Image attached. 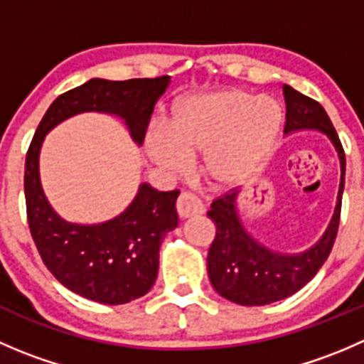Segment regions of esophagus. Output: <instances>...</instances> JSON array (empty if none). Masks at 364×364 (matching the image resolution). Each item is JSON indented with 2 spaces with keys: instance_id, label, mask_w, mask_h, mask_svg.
Masks as SVG:
<instances>
[{
  "instance_id": "1",
  "label": "esophagus",
  "mask_w": 364,
  "mask_h": 364,
  "mask_svg": "<svg viewBox=\"0 0 364 364\" xmlns=\"http://www.w3.org/2000/svg\"><path fill=\"white\" fill-rule=\"evenodd\" d=\"M176 209H178V215L181 218H190V216H197L204 213V205L199 200V197H196L190 192H183L179 196L178 203H176Z\"/></svg>"
}]
</instances>
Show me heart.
Instances as JSON below:
<instances>
[{"mask_svg":"<svg viewBox=\"0 0 364 364\" xmlns=\"http://www.w3.org/2000/svg\"><path fill=\"white\" fill-rule=\"evenodd\" d=\"M282 127L284 111L274 98L227 87L179 102L167 134H149L146 149L155 164L174 172L185 159L204 153L205 179L213 186H232L264 160Z\"/></svg>","mask_w":364,"mask_h":364,"instance_id":"heart-1","label":"heart"}]
</instances>
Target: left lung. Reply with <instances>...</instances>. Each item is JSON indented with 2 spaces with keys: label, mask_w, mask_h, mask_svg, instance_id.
<instances>
[{
  "label": "left lung",
  "mask_w": 364,
  "mask_h": 364,
  "mask_svg": "<svg viewBox=\"0 0 364 364\" xmlns=\"http://www.w3.org/2000/svg\"><path fill=\"white\" fill-rule=\"evenodd\" d=\"M285 134L297 130H318L329 137L340 159V188L336 208L321 240L301 253L269 250L253 240L237 213V192L213 200L208 216L216 234L208 253V274L215 291L243 306H264L285 299L303 289L317 274L331 253L340 225L341 193L345 185V153L331 119L318 102L304 97L284 84Z\"/></svg>",
  "instance_id": "8db88e82"
}]
</instances>
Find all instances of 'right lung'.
<instances>
[{"label":"right lung","mask_w":364,"mask_h":364,"mask_svg":"<svg viewBox=\"0 0 364 364\" xmlns=\"http://www.w3.org/2000/svg\"><path fill=\"white\" fill-rule=\"evenodd\" d=\"M168 82V75L87 80L50 104L29 144L24 196L33 241L54 278L86 299L124 304L148 294L159 274L161 241L178 227L179 192H159L142 183L132 204L116 218L93 225L67 222L54 211L42 190L38 171L42 142L56 124L75 114L107 112L119 116L141 146L156 100Z\"/></svg>","instance_id":"1"}]
</instances>
